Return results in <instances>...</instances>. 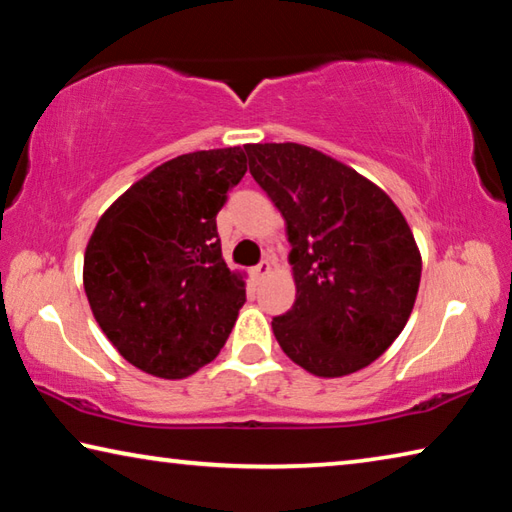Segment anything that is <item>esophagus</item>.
Instances as JSON below:
<instances>
[{
    "mask_svg": "<svg viewBox=\"0 0 512 512\" xmlns=\"http://www.w3.org/2000/svg\"><path fill=\"white\" fill-rule=\"evenodd\" d=\"M271 271H273V262H271V259H264V262H259L253 268V275L257 277V280H262V277H266Z\"/></svg>",
    "mask_w": 512,
    "mask_h": 512,
    "instance_id": "1",
    "label": "esophagus"
}]
</instances>
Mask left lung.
<instances>
[{"mask_svg":"<svg viewBox=\"0 0 512 512\" xmlns=\"http://www.w3.org/2000/svg\"><path fill=\"white\" fill-rule=\"evenodd\" d=\"M257 185L280 210L296 302L273 318L284 354L316 377L352 375L402 334L422 255L391 196L311 146L246 144Z\"/></svg>","mask_w":512,"mask_h":512,"instance_id":"1","label":"left lung"}]
</instances>
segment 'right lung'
Segmentation results:
<instances>
[{
	"label": "right lung",
	"mask_w": 512,
	"mask_h": 512,
	"mask_svg": "<svg viewBox=\"0 0 512 512\" xmlns=\"http://www.w3.org/2000/svg\"><path fill=\"white\" fill-rule=\"evenodd\" d=\"M246 173L241 146L178 155L101 214L83 257L92 316L146 375L185 379L216 359L246 302L216 235L228 189Z\"/></svg>",
	"instance_id": "right-lung-1"
}]
</instances>
